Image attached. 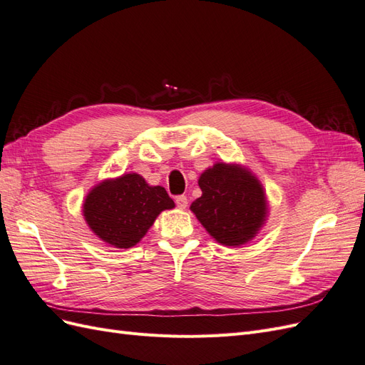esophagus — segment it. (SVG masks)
<instances>
[{
    "label": "esophagus",
    "mask_w": 365,
    "mask_h": 365,
    "mask_svg": "<svg viewBox=\"0 0 365 365\" xmlns=\"http://www.w3.org/2000/svg\"><path fill=\"white\" fill-rule=\"evenodd\" d=\"M175 202H176V205H178L180 208H185L187 207V196H184V195L176 196L175 197Z\"/></svg>",
    "instance_id": "esophagus-1"
}]
</instances>
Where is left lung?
Here are the masks:
<instances>
[{"instance_id": "1", "label": "left lung", "mask_w": 365, "mask_h": 365, "mask_svg": "<svg viewBox=\"0 0 365 365\" xmlns=\"http://www.w3.org/2000/svg\"><path fill=\"white\" fill-rule=\"evenodd\" d=\"M202 196L190 205L219 244L237 247L254 237L267 216L259 181L239 165L217 163L200 178Z\"/></svg>"}]
</instances>
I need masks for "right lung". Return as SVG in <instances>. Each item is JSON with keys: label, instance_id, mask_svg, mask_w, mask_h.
Returning <instances> with one entry per match:
<instances>
[{"label": "right lung", "instance_id": "1", "mask_svg": "<svg viewBox=\"0 0 365 365\" xmlns=\"http://www.w3.org/2000/svg\"><path fill=\"white\" fill-rule=\"evenodd\" d=\"M173 207L164 187H150L140 175L128 173L94 187L85 200L83 215L106 244L130 248L146 235L163 210Z\"/></svg>", "mask_w": 365, "mask_h": 365}]
</instances>
